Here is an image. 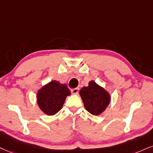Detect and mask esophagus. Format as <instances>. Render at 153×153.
Instances as JSON below:
<instances>
[{
	"label": "esophagus",
	"instance_id": "34e87169",
	"mask_svg": "<svg viewBox=\"0 0 153 153\" xmlns=\"http://www.w3.org/2000/svg\"><path fill=\"white\" fill-rule=\"evenodd\" d=\"M79 88H73V89H71V93H72L73 94H77L79 92Z\"/></svg>",
	"mask_w": 153,
	"mask_h": 153
}]
</instances>
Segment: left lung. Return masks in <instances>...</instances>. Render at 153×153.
I'll use <instances>...</instances> for the list:
<instances>
[{"mask_svg":"<svg viewBox=\"0 0 153 153\" xmlns=\"http://www.w3.org/2000/svg\"><path fill=\"white\" fill-rule=\"evenodd\" d=\"M79 95L84 108L94 116H99L104 112L111 101L109 92L93 80L88 82V86L81 88Z\"/></svg>","mask_w":153,"mask_h":153,"instance_id":"obj_1","label":"left lung"}]
</instances>
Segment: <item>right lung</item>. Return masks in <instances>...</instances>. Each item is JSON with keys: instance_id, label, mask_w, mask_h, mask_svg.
<instances>
[{"instance_id": "1", "label": "right lung", "mask_w": 153, "mask_h": 153, "mask_svg": "<svg viewBox=\"0 0 153 153\" xmlns=\"http://www.w3.org/2000/svg\"><path fill=\"white\" fill-rule=\"evenodd\" d=\"M70 95L67 84L52 80L37 91V105L45 114L53 116L61 110L66 98Z\"/></svg>"}]
</instances>
